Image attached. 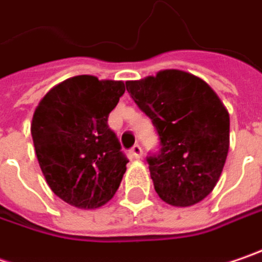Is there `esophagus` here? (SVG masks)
Returning <instances> with one entry per match:
<instances>
[{
	"label": "esophagus",
	"mask_w": 262,
	"mask_h": 262,
	"mask_svg": "<svg viewBox=\"0 0 262 262\" xmlns=\"http://www.w3.org/2000/svg\"><path fill=\"white\" fill-rule=\"evenodd\" d=\"M130 156L133 159H141L142 157V148L139 145H135L130 149Z\"/></svg>",
	"instance_id": "1"
}]
</instances>
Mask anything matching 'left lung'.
Masks as SVG:
<instances>
[{"mask_svg": "<svg viewBox=\"0 0 262 262\" xmlns=\"http://www.w3.org/2000/svg\"><path fill=\"white\" fill-rule=\"evenodd\" d=\"M126 89L160 139V151L146 157L159 197L179 208L202 202L221 177L230 146V116L218 95L179 70L126 81Z\"/></svg>", "mask_w": 262, "mask_h": 262, "instance_id": "8db88e82", "label": "left lung"}]
</instances>
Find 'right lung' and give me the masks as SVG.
Wrapping results in <instances>:
<instances>
[{"instance_id": "right-lung-1", "label": "right lung", "mask_w": 262, "mask_h": 262, "mask_svg": "<svg viewBox=\"0 0 262 262\" xmlns=\"http://www.w3.org/2000/svg\"><path fill=\"white\" fill-rule=\"evenodd\" d=\"M123 81L77 75L39 100L31 135L52 191L75 208L96 209L120 187L129 160L108 116L124 93Z\"/></svg>"}]
</instances>
